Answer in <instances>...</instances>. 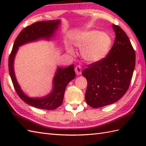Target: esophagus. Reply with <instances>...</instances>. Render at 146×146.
<instances>
[{
  "instance_id": "34e87169",
  "label": "esophagus",
  "mask_w": 146,
  "mask_h": 146,
  "mask_svg": "<svg viewBox=\"0 0 146 146\" xmlns=\"http://www.w3.org/2000/svg\"><path fill=\"white\" fill-rule=\"evenodd\" d=\"M75 71L76 73L78 75H81V74H82V68L81 65H80V64L77 65V66L75 68Z\"/></svg>"
}]
</instances>
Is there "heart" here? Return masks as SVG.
I'll return each instance as SVG.
<instances>
[{
    "instance_id": "heart-1",
    "label": "heart",
    "mask_w": 146,
    "mask_h": 146,
    "mask_svg": "<svg viewBox=\"0 0 146 146\" xmlns=\"http://www.w3.org/2000/svg\"><path fill=\"white\" fill-rule=\"evenodd\" d=\"M73 44L82 50V56L86 61L95 63L107 55L111 45V39L107 34L98 31H87L77 36ZM70 51H72L71 49Z\"/></svg>"
}]
</instances>
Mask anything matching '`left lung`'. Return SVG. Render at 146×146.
<instances>
[{
    "label": "left lung",
    "instance_id": "left-lung-1",
    "mask_svg": "<svg viewBox=\"0 0 146 146\" xmlns=\"http://www.w3.org/2000/svg\"><path fill=\"white\" fill-rule=\"evenodd\" d=\"M113 44L107 56L87 65L82 75L87 80L85 99L93 108L112 104L129 89L135 64V53L126 33L113 24Z\"/></svg>",
    "mask_w": 146,
    "mask_h": 146
}]
</instances>
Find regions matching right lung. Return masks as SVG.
I'll list each match as a JSON object with an SVG mask.
<instances>
[{
	"mask_svg": "<svg viewBox=\"0 0 146 146\" xmlns=\"http://www.w3.org/2000/svg\"><path fill=\"white\" fill-rule=\"evenodd\" d=\"M60 23V21H40L26 27L21 31L15 39L9 57V74L19 97L26 104L41 109L54 110L63 103L66 86L75 77L74 64L65 68H58L53 80V89L50 94L44 98H32L24 94L18 85L14 72V60L19 46L41 38H50L53 35L55 30L58 28Z\"/></svg>",
	"mask_w": 146,
	"mask_h": 146,
	"instance_id": "add662e5",
	"label": "right lung"
}]
</instances>
